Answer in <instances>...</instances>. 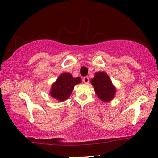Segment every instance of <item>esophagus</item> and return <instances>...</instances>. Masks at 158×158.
<instances>
[{
  "instance_id": "obj_1",
  "label": "esophagus",
  "mask_w": 158,
  "mask_h": 158,
  "mask_svg": "<svg viewBox=\"0 0 158 158\" xmlns=\"http://www.w3.org/2000/svg\"><path fill=\"white\" fill-rule=\"evenodd\" d=\"M83 81H84V84H89V77H84V79H83Z\"/></svg>"
}]
</instances>
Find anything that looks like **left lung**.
<instances>
[{
    "instance_id": "1",
    "label": "left lung",
    "mask_w": 158,
    "mask_h": 158,
    "mask_svg": "<svg viewBox=\"0 0 158 158\" xmlns=\"http://www.w3.org/2000/svg\"><path fill=\"white\" fill-rule=\"evenodd\" d=\"M90 83L95 89L98 98L105 102H109L116 95V89L112 84L111 80L105 72H97Z\"/></svg>"
}]
</instances>
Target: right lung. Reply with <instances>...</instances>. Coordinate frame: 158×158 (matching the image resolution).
Masks as SVG:
<instances>
[{"label":"right lung","instance_id":"add662e5","mask_svg":"<svg viewBox=\"0 0 158 158\" xmlns=\"http://www.w3.org/2000/svg\"><path fill=\"white\" fill-rule=\"evenodd\" d=\"M81 83L80 77H74L69 73H64L58 76L51 87L49 95L59 102H63L69 98L74 85Z\"/></svg>","mask_w":158,"mask_h":158}]
</instances>
